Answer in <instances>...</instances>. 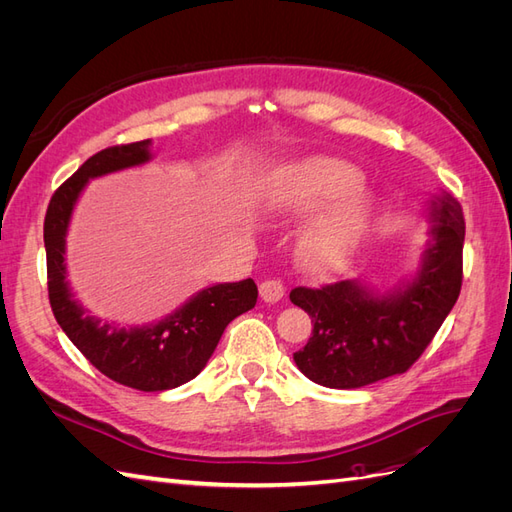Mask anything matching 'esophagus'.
I'll return each mask as SVG.
<instances>
[{"instance_id":"esophagus-1","label":"esophagus","mask_w":512,"mask_h":512,"mask_svg":"<svg viewBox=\"0 0 512 512\" xmlns=\"http://www.w3.org/2000/svg\"><path fill=\"white\" fill-rule=\"evenodd\" d=\"M284 292H286L284 284L280 280H275V277H271V280H265L260 284V297H262V301H267V303H277L284 297Z\"/></svg>"}]
</instances>
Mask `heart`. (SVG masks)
Returning a JSON list of instances; mask_svg holds the SVG:
<instances>
[{
	"mask_svg": "<svg viewBox=\"0 0 512 512\" xmlns=\"http://www.w3.org/2000/svg\"><path fill=\"white\" fill-rule=\"evenodd\" d=\"M361 173L354 166L312 158L282 168L275 177V203L292 211H312L354 192ZM369 218V200L352 194L309 224L301 237L303 258L318 271L335 269L352 254Z\"/></svg>",
	"mask_w": 512,
	"mask_h": 512,
	"instance_id": "b5f03b06",
	"label": "heart"
}]
</instances>
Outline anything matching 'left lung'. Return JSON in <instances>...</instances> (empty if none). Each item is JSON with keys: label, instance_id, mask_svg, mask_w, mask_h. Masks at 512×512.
Listing matches in <instances>:
<instances>
[{"label": "left lung", "instance_id": "left-lung-1", "mask_svg": "<svg viewBox=\"0 0 512 512\" xmlns=\"http://www.w3.org/2000/svg\"><path fill=\"white\" fill-rule=\"evenodd\" d=\"M429 222L421 267L404 286L378 294L346 280L290 292V301L314 324L305 348L294 352L309 380L329 389H361L404 374L425 352L457 303L466 237L461 205L451 194L431 200Z\"/></svg>", "mask_w": 512, "mask_h": 512}]
</instances>
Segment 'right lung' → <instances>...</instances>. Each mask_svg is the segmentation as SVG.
I'll return each mask as SVG.
<instances>
[{
  "label": "right lung",
  "instance_id": "add662e5",
  "mask_svg": "<svg viewBox=\"0 0 512 512\" xmlns=\"http://www.w3.org/2000/svg\"><path fill=\"white\" fill-rule=\"evenodd\" d=\"M151 141L98 151L53 194L44 218L46 275L55 320L85 359L111 380L136 391H168L205 369L230 320L258 299L254 280L215 284L196 292L173 314L143 327H121L85 312L66 280V235L76 200L89 179L151 160Z\"/></svg>",
  "mask_w": 512,
  "mask_h": 512
}]
</instances>
